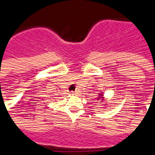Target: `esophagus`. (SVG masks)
<instances>
[{
    "label": "esophagus",
    "instance_id": "esophagus-1",
    "mask_svg": "<svg viewBox=\"0 0 155 155\" xmlns=\"http://www.w3.org/2000/svg\"><path fill=\"white\" fill-rule=\"evenodd\" d=\"M76 93V91H71V94H75Z\"/></svg>",
    "mask_w": 155,
    "mask_h": 155
}]
</instances>
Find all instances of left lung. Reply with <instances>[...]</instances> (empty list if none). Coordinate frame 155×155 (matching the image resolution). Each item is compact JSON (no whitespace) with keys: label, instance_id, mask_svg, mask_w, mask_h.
Wrapping results in <instances>:
<instances>
[{"label":"left lung","instance_id":"1","mask_svg":"<svg viewBox=\"0 0 155 155\" xmlns=\"http://www.w3.org/2000/svg\"><path fill=\"white\" fill-rule=\"evenodd\" d=\"M101 95H102V94H101ZM99 99H101V100H102V97H100V98H99ZM99 99H98V100H99Z\"/></svg>","mask_w":155,"mask_h":155}]
</instances>
